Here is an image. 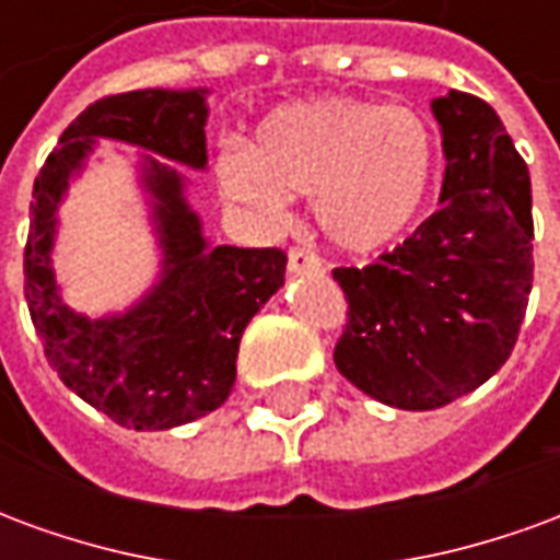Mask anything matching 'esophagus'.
<instances>
[{"label": "esophagus", "mask_w": 560, "mask_h": 560, "mask_svg": "<svg viewBox=\"0 0 560 560\" xmlns=\"http://www.w3.org/2000/svg\"><path fill=\"white\" fill-rule=\"evenodd\" d=\"M320 267H324L320 257L312 248H305V245H293L291 252H288V269L291 272H315Z\"/></svg>", "instance_id": "obj_1"}]
</instances>
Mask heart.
Wrapping results in <instances>:
<instances>
[{
    "label": "heart",
    "mask_w": 560,
    "mask_h": 560,
    "mask_svg": "<svg viewBox=\"0 0 560 560\" xmlns=\"http://www.w3.org/2000/svg\"><path fill=\"white\" fill-rule=\"evenodd\" d=\"M434 176V138L408 107L360 98L288 104L257 128L255 149L219 161L221 191L279 215L288 197H315L320 231L348 252H375L420 215Z\"/></svg>",
    "instance_id": "heart-1"
}]
</instances>
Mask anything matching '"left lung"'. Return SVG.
I'll return each instance as SVG.
<instances>
[{
  "mask_svg": "<svg viewBox=\"0 0 560 560\" xmlns=\"http://www.w3.org/2000/svg\"><path fill=\"white\" fill-rule=\"evenodd\" d=\"M441 209L369 267L332 269L348 303L336 369L365 396L434 411L510 360L534 281L528 164L489 104L450 90Z\"/></svg>",
  "mask_w": 560,
  "mask_h": 560,
  "instance_id": "8db88e82",
  "label": "left lung"
}]
</instances>
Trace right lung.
<instances>
[{
	"mask_svg": "<svg viewBox=\"0 0 560 560\" xmlns=\"http://www.w3.org/2000/svg\"><path fill=\"white\" fill-rule=\"evenodd\" d=\"M203 90L104 95L62 131L32 188L23 293L44 357L80 399L138 432L191 422L231 396L240 339L257 308L284 284L288 255L281 248L207 245L200 221L185 207L183 179L149 161L164 279L128 315L90 320L74 315L56 293L54 212L95 138L126 140L203 167Z\"/></svg>",
	"mask_w": 560,
	"mask_h": 560,
	"instance_id": "add662e5",
	"label": "right lung"
}]
</instances>
